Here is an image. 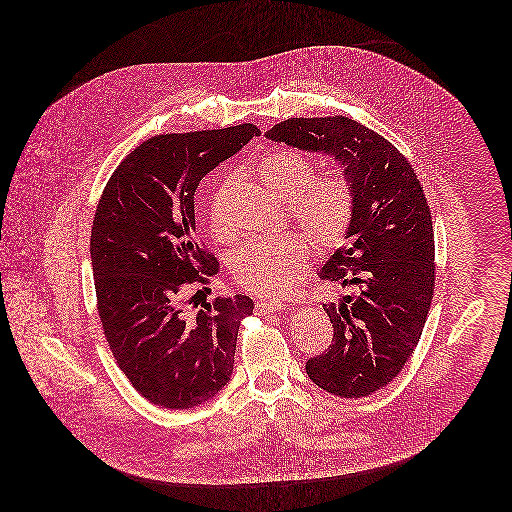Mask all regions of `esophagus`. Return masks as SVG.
Wrapping results in <instances>:
<instances>
[{
  "instance_id": "1",
  "label": "esophagus",
  "mask_w": 512,
  "mask_h": 512,
  "mask_svg": "<svg viewBox=\"0 0 512 512\" xmlns=\"http://www.w3.org/2000/svg\"><path fill=\"white\" fill-rule=\"evenodd\" d=\"M282 309H286V303L276 301V299H264V301L256 303V313L258 315H268V313H276V311H282Z\"/></svg>"
}]
</instances>
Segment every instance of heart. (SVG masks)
<instances>
[{
	"instance_id": "heart-1",
	"label": "heart",
	"mask_w": 512,
	"mask_h": 512,
	"mask_svg": "<svg viewBox=\"0 0 512 512\" xmlns=\"http://www.w3.org/2000/svg\"><path fill=\"white\" fill-rule=\"evenodd\" d=\"M315 173L309 155L295 149H278L260 161V177L278 197L290 201V211L313 240L325 248H337L355 217L357 195L345 173ZM232 181H224L209 201L207 217L219 240L234 236V224L226 217L224 199ZM313 244L303 232L272 238H252L236 250L232 272L246 292L272 297L292 290L307 274Z\"/></svg>"
}]
</instances>
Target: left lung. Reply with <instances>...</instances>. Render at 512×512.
Masks as SVG:
<instances>
[{
  "label": "left lung",
  "instance_id": "8db88e82",
  "mask_svg": "<svg viewBox=\"0 0 512 512\" xmlns=\"http://www.w3.org/2000/svg\"><path fill=\"white\" fill-rule=\"evenodd\" d=\"M266 138L321 151L345 167L357 195L355 217L321 280L357 293L323 303L333 323L329 349L305 363L309 378L341 398H363L412 357L436 284L432 213L406 157L374 130L347 118H290Z\"/></svg>",
  "mask_w": 512,
  "mask_h": 512
}]
</instances>
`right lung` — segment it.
Instances as JSON below:
<instances>
[{"mask_svg": "<svg viewBox=\"0 0 512 512\" xmlns=\"http://www.w3.org/2000/svg\"><path fill=\"white\" fill-rule=\"evenodd\" d=\"M258 134L240 124L153 136L118 165L98 201L90 258L104 337L155 406H199L230 380L238 327L254 303L238 293L185 311L219 272L195 234V191Z\"/></svg>", "mask_w": 512, "mask_h": 512, "instance_id": "right-lung-1", "label": "right lung"}]
</instances>
